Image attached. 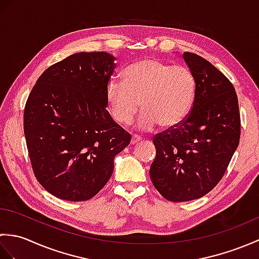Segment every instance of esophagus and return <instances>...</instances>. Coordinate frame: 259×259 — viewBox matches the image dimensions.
<instances>
[{
	"instance_id": "1",
	"label": "esophagus",
	"mask_w": 259,
	"mask_h": 259,
	"mask_svg": "<svg viewBox=\"0 0 259 259\" xmlns=\"http://www.w3.org/2000/svg\"><path fill=\"white\" fill-rule=\"evenodd\" d=\"M141 140V138L139 136H133L131 137V145H136V144H138V142Z\"/></svg>"
}]
</instances>
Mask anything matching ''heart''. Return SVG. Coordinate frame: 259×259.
Here are the masks:
<instances>
[{"instance_id": "b5f03b06", "label": "heart", "mask_w": 259, "mask_h": 259, "mask_svg": "<svg viewBox=\"0 0 259 259\" xmlns=\"http://www.w3.org/2000/svg\"><path fill=\"white\" fill-rule=\"evenodd\" d=\"M197 80L183 65H170L159 59L147 58L130 64L123 71V81L111 80L107 100L112 117L129 124L139 111L137 126L151 131L158 123L170 129L183 123L194 106Z\"/></svg>"}]
</instances>
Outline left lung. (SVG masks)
Segmentation results:
<instances>
[{"instance_id":"1","label":"left lung","mask_w":259,"mask_h":259,"mask_svg":"<svg viewBox=\"0 0 259 259\" xmlns=\"http://www.w3.org/2000/svg\"><path fill=\"white\" fill-rule=\"evenodd\" d=\"M184 60L195 74L194 106L183 123L153 138L156 158L150 178L166 199H198L221 181L240 138L235 88L213 65L195 53Z\"/></svg>"}]
</instances>
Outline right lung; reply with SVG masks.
<instances>
[{"label": "right lung", "mask_w": 259, "mask_h": 259, "mask_svg": "<svg viewBox=\"0 0 259 259\" xmlns=\"http://www.w3.org/2000/svg\"><path fill=\"white\" fill-rule=\"evenodd\" d=\"M107 52H80L37 79L24 109V135L35 177L53 196L91 199L113 171L131 136L109 111L107 87L115 68Z\"/></svg>", "instance_id": "obj_1"}]
</instances>
